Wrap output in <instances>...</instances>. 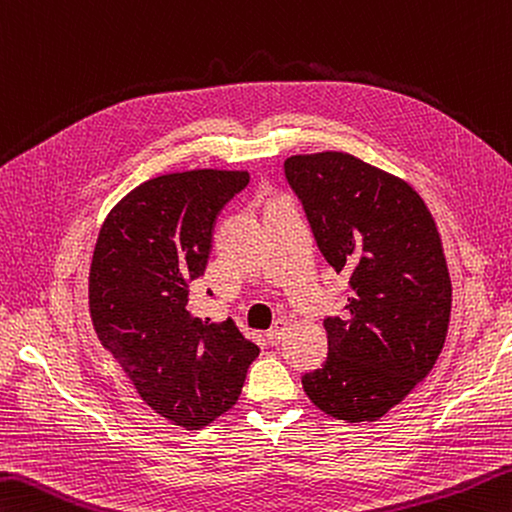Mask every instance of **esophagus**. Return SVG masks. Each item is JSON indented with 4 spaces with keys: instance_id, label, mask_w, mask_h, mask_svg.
Returning a JSON list of instances; mask_svg holds the SVG:
<instances>
[{
    "instance_id": "obj_1",
    "label": "esophagus",
    "mask_w": 512,
    "mask_h": 512,
    "mask_svg": "<svg viewBox=\"0 0 512 512\" xmlns=\"http://www.w3.org/2000/svg\"><path fill=\"white\" fill-rule=\"evenodd\" d=\"M286 328H288V319H277V322L273 324V328L268 330L266 333V339L270 344H277L279 339L284 337V333H286Z\"/></svg>"
}]
</instances>
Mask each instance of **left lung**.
Instances as JSON below:
<instances>
[{
	"label": "left lung",
	"instance_id": "1",
	"mask_svg": "<svg viewBox=\"0 0 512 512\" xmlns=\"http://www.w3.org/2000/svg\"><path fill=\"white\" fill-rule=\"evenodd\" d=\"M284 170L326 262L350 273L346 315L324 319L328 357L302 386L328 417L375 422L444 348L453 286L442 237L413 186L353 155H293Z\"/></svg>",
	"mask_w": 512,
	"mask_h": 512
}]
</instances>
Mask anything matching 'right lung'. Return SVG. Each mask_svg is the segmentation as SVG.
Returning a JSON list of instances; mask_svg holds the SVG:
<instances>
[{
    "label": "right lung",
    "instance_id": "add662e5",
    "mask_svg": "<svg viewBox=\"0 0 512 512\" xmlns=\"http://www.w3.org/2000/svg\"><path fill=\"white\" fill-rule=\"evenodd\" d=\"M248 182L246 170L159 175L130 190L99 228L88 275L95 333L139 397L186 430L235 406L259 355L233 319L213 324L188 310L219 210Z\"/></svg>",
    "mask_w": 512,
    "mask_h": 512
}]
</instances>
